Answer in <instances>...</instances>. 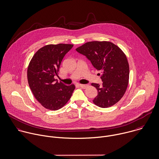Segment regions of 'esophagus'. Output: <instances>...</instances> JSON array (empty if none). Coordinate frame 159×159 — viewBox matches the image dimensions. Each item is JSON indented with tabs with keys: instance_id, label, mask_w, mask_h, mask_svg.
I'll return each instance as SVG.
<instances>
[{
	"instance_id": "obj_1",
	"label": "esophagus",
	"mask_w": 159,
	"mask_h": 159,
	"mask_svg": "<svg viewBox=\"0 0 159 159\" xmlns=\"http://www.w3.org/2000/svg\"><path fill=\"white\" fill-rule=\"evenodd\" d=\"M80 87L82 89H86L88 87V85H87V84H80Z\"/></svg>"
}]
</instances>
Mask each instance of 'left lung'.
<instances>
[{
	"label": "left lung",
	"instance_id": "left-lung-1",
	"mask_svg": "<svg viewBox=\"0 0 159 159\" xmlns=\"http://www.w3.org/2000/svg\"><path fill=\"white\" fill-rule=\"evenodd\" d=\"M76 50L102 73V84H91L98 93L93 103L101 108L115 105L123 98L128 85L129 68L126 55L108 41L88 42Z\"/></svg>",
	"mask_w": 159,
	"mask_h": 159
}]
</instances>
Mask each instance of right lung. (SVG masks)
Returning a JSON list of instances; mask_svg holds the SVG:
<instances>
[{"label": "right lung", "mask_w": 159, "mask_h": 159, "mask_svg": "<svg viewBox=\"0 0 159 159\" xmlns=\"http://www.w3.org/2000/svg\"><path fill=\"white\" fill-rule=\"evenodd\" d=\"M73 45L49 44L39 49L32 57L27 70L30 88L36 100L44 108L57 110L65 106L72 96L75 86L55 81L65 55Z\"/></svg>", "instance_id": "obj_1"}]
</instances>
